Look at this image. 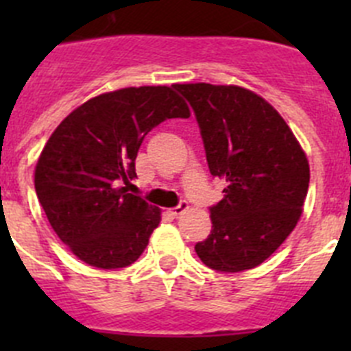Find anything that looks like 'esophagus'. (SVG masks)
Listing matches in <instances>:
<instances>
[{
    "label": "esophagus",
    "instance_id": "obj_1",
    "mask_svg": "<svg viewBox=\"0 0 351 351\" xmlns=\"http://www.w3.org/2000/svg\"><path fill=\"white\" fill-rule=\"evenodd\" d=\"M188 207H190V206H188V202H181L178 207L170 209V214H172V216H181L184 210H188Z\"/></svg>",
    "mask_w": 351,
    "mask_h": 351
}]
</instances>
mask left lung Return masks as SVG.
<instances>
[{
	"mask_svg": "<svg viewBox=\"0 0 351 351\" xmlns=\"http://www.w3.org/2000/svg\"><path fill=\"white\" fill-rule=\"evenodd\" d=\"M193 107L207 163L226 181L210 207L213 230L195 251L221 272L253 269L295 228L309 188V163L290 126L262 96L239 86L176 84Z\"/></svg>",
	"mask_w": 351,
	"mask_h": 351,
	"instance_id": "obj_1",
	"label": "left lung"
}]
</instances>
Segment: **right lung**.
<instances>
[{
	"label": "right lung",
	"mask_w": 351,
	"mask_h": 351,
	"mask_svg": "<svg viewBox=\"0 0 351 351\" xmlns=\"http://www.w3.org/2000/svg\"><path fill=\"white\" fill-rule=\"evenodd\" d=\"M172 117H190L173 88L117 89L68 114L43 147L36 197L58 237L88 265L121 269L144 253L161 209L128 186L144 137Z\"/></svg>",
	"instance_id": "right-lung-1"
}]
</instances>
